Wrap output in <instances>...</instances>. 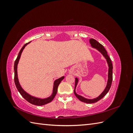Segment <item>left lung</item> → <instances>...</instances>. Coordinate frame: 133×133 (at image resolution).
<instances>
[{
    "label": "left lung",
    "instance_id": "obj_1",
    "mask_svg": "<svg viewBox=\"0 0 133 133\" xmlns=\"http://www.w3.org/2000/svg\"><path fill=\"white\" fill-rule=\"evenodd\" d=\"M90 43L91 44V45L92 48H96L98 51H99L100 53H101L104 56V57L105 58V59H107V63L108 64V66H109V70H108V83H107V87L105 88V89H104V90L103 91V92L102 93L100 94L98 97L96 98L95 99H88L87 98H85L83 97L82 96H80L78 94H77L75 92V89L76 85H77V84L78 83V79L77 78H75V88H74V94L76 96V97L79 100L82 101L84 103H94L97 102L98 101H99V100H100L101 99H102L104 96H105L107 92L109 90L110 88L111 87V83H112V64L111 63V60L110 59V58L109 57V55H108L107 51H106V50L105 49V48H104V46H103V45H102L101 44H100L98 42H97L96 40L94 39H90Z\"/></svg>",
    "mask_w": 133,
    "mask_h": 133
}]
</instances>
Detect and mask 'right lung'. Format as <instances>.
Instances as JSON below:
<instances>
[{
	"label": "right lung",
	"instance_id": "add662e5",
	"mask_svg": "<svg viewBox=\"0 0 133 133\" xmlns=\"http://www.w3.org/2000/svg\"><path fill=\"white\" fill-rule=\"evenodd\" d=\"M30 43V42H29V43H26L25 45L22 47L21 50H20V51H19V53L18 54V55L17 59H16L15 61L14 66V82H15L16 87H17L18 90L19 91V92H20V94H21V95L23 96L24 98L26 100H27L28 102L32 104H34V105H35L41 106V105H45V104H46L48 103L51 102L52 100H53V99L55 97V96L56 95V94H57V93L58 88L59 84L60 83V82L62 81L63 79L64 78V76H62V77L60 78L55 80V82H54L53 93H52L51 96H50L49 97H48L47 98L40 99V98H36V97H34V96H33L29 95V94H28L26 91L24 90L23 88L21 87V85H20L19 80H18V73H17V66H18L19 60L20 59V58H21V54H22V53L23 49H24V48L25 47V46L27 45V44H28Z\"/></svg>",
	"mask_w": 133,
	"mask_h": 133
}]
</instances>
